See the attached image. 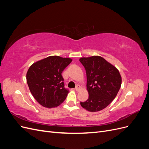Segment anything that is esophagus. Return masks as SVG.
Segmentation results:
<instances>
[{
  "mask_svg": "<svg viewBox=\"0 0 149 149\" xmlns=\"http://www.w3.org/2000/svg\"><path fill=\"white\" fill-rule=\"evenodd\" d=\"M80 88H81L80 86H79V84H77V85H76V88H75V90H76V91H79V89H80Z\"/></svg>",
  "mask_w": 149,
  "mask_h": 149,
  "instance_id": "esophagus-1",
  "label": "esophagus"
}]
</instances>
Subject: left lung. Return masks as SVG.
Here are the masks:
<instances>
[{
	"instance_id": "obj_1",
	"label": "left lung",
	"mask_w": 149,
	"mask_h": 149,
	"mask_svg": "<svg viewBox=\"0 0 149 149\" xmlns=\"http://www.w3.org/2000/svg\"><path fill=\"white\" fill-rule=\"evenodd\" d=\"M79 61L86 72L88 100L81 106L89 112H97L114 100L121 86L119 70L100 56L81 58Z\"/></svg>"
}]
</instances>
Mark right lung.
Listing matches in <instances>:
<instances>
[{"label":"right lung","mask_w":149,"mask_h":149,"mask_svg":"<svg viewBox=\"0 0 149 149\" xmlns=\"http://www.w3.org/2000/svg\"><path fill=\"white\" fill-rule=\"evenodd\" d=\"M71 61L70 58L50 56L30 66L26 82L31 94L40 105L56 107L65 100L69 91L64 87L61 73Z\"/></svg>","instance_id":"add662e5"}]
</instances>
